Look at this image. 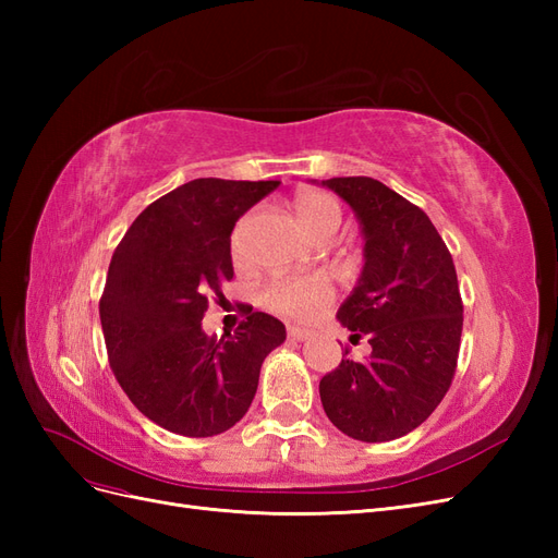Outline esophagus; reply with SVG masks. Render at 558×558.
<instances>
[{
	"label": "esophagus",
	"mask_w": 558,
	"mask_h": 558,
	"mask_svg": "<svg viewBox=\"0 0 558 558\" xmlns=\"http://www.w3.org/2000/svg\"><path fill=\"white\" fill-rule=\"evenodd\" d=\"M314 332L310 328H300V326H289V340L293 342H305L310 340Z\"/></svg>",
	"instance_id": "esophagus-1"
}]
</instances>
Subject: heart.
Segmentation results:
<instances>
[{
  "mask_svg": "<svg viewBox=\"0 0 558 558\" xmlns=\"http://www.w3.org/2000/svg\"><path fill=\"white\" fill-rule=\"evenodd\" d=\"M293 209L298 216L300 228L305 230L307 238L330 232L335 234L342 223V211L337 202L318 191L300 193L293 199ZM332 300V286L326 277L320 275H305V277H289L277 279L265 289L263 302L265 305L291 318H312L324 312Z\"/></svg>",
  "mask_w": 558,
  "mask_h": 558,
  "instance_id": "1",
  "label": "heart"
}]
</instances>
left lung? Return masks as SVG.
Wrapping results in <instances>:
<instances>
[{"label": "left lung", "instance_id": "obj_1", "mask_svg": "<svg viewBox=\"0 0 558 558\" xmlns=\"http://www.w3.org/2000/svg\"><path fill=\"white\" fill-rule=\"evenodd\" d=\"M340 195L363 234V269L337 320L373 347L318 384L332 424L361 442L412 433L449 391L459 361L463 302L451 253L430 218L369 177L320 181Z\"/></svg>", "mask_w": 558, "mask_h": 558}]
</instances>
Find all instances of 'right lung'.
Returning a JSON list of instances; mask_svg holds the SVG:
<instances>
[{
    "label": "right lung",
    "mask_w": 558,
    "mask_h": 558,
    "mask_svg": "<svg viewBox=\"0 0 558 558\" xmlns=\"http://www.w3.org/2000/svg\"><path fill=\"white\" fill-rule=\"evenodd\" d=\"M279 181L195 179L148 205L109 265L99 318L113 375L160 428L185 437L226 433L248 412L260 365L286 326L248 312L232 335L202 330L207 298L232 279L234 223Z\"/></svg>",
    "instance_id": "add662e5"
}]
</instances>
